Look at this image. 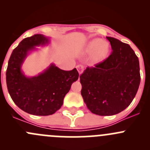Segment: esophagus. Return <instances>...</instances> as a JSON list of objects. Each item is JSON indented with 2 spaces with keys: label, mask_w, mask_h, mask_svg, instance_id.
I'll return each mask as SVG.
<instances>
[{
  "label": "esophagus",
  "mask_w": 150,
  "mask_h": 150,
  "mask_svg": "<svg viewBox=\"0 0 150 150\" xmlns=\"http://www.w3.org/2000/svg\"><path fill=\"white\" fill-rule=\"evenodd\" d=\"M83 65H81V64H79V65L77 66V69H78V72H79V74L81 75V74H82V72H83Z\"/></svg>",
  "instance_id": "1"
}]
</instances>
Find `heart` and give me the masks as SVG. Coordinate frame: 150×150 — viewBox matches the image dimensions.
<instances>
[{
    "label": "heart",
    "mask_w": 150,
    "mask_h": 150,
    "mask_svg": "<svg viewBox=\"0 0 150 150\" xmlns=\"http://www.w3.org/2000/svg\"><path fill=\"white\" fill-rule=\"evenodd\" d=\"M110 51V44L100 38H95L90 40L86 47V52L91 54V60L97 64L104 61L108 57Z\"/></svg>",
    "instance_id": "obj_1"
}]
</instances>
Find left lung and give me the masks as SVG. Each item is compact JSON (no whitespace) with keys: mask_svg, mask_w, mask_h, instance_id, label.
<instances>
[{"mask_svg":"<svg viewBox=\"0 0 150 150\" xmlns=\"http://www.w3.org/2000/svg\"><path fill=\"white\" fill-rule=\"evenodd\" d=\"M111 54L80 75L81 95L88 109L101 116L116 115L130 105L140 84L139 62L128 44L107 37Z\"/></svg>","mask_w":150,"mask_h":150,"instance_id":"1","label":"left lung"}]
</instances>
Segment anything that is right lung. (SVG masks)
Returning a JSON list of instances; mask_svg holds the SVG:
<instances>
[{"label":"right lung","instance_id":"1","mask_svg":"<svg viewBox=\"0 0 150 150\" xmlns=\"http://www.w3.org/2000/svg\"><path fill=\"white\" fill-rule=\"evenodd\" d=\"M48 43V38L40 34L23 39L12 51L6 73L12 100L21 110L34 115H50L59 110L72 83L79 77L76 68L65 71L54 64L38 76L24 75L21 67L29 51Z\"/></svg>","mask_w":150,"mask_h":150}]
</instances>
